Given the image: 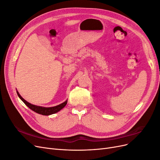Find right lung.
<instances>
[{
  "instance_id": "right-lung-1",
  "label": "right lung",
  "mask_w": 160,
  "mask_h": 160,
  "mask_svg": "<svg viewBox=\"0 0 160 160\" xmlns=\"http://www.w3.org/2000/svg\"><path fill=\"white\" fill-rule=\"evenodd\" d=\"M17 93L18 96L19 97V98H20L23 101L24 103H25L28 108H30L31 110H32L33 111H35V112H36L38 114H41L43 115H49L51 114L56 113L58 112V111H59L61 109L63 108L67 103V100H66L65 102H63L59 105L55 106V107H51V108L41 107V106L35 105H32L30 103L27 102L26 100H25L22 98L21 95L19 94V93L17 91Z\"/></svg>"
}]
</instances>
